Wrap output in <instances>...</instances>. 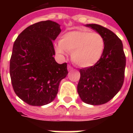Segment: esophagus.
<instances>
[{"instance_id":"obj_1","label":"esophagus","mask_w":133,"mask_h":133,"mask_svg":"<svg viewBox=\"0 0 133 133\" xmlns=\"http://www.w3.org/2000/svg\"><path fill=\"white\" fill-rule=\"evenodd\" d=\"M68 71H71V70H73V68L71 65H68Z\"/></svg>"}]
</instances>
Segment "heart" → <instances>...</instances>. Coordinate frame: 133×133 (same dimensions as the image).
Segmentation results:
<instances>
[{
  "label": "heart",
  "mask_w": 133,
  "mask_h": 133,
  "mask_svg": "<svg viewBox=\"0 0 133 133\" xmlns=\"http://www.w3.org/2000/svg\"><path fill=\"white\" fill-rule=\"evenodd\" d=\"M105 48L103 36L85 30L67 32L61 38L56 50L60 54L72 52L73 62L81 68L96 64L101 58Z\"/></svg>",
  "instance_id": "b5f03b06"
}]
</instances>
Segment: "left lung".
<instances>
[{
  "label": "left lung",
  "instance_id": "left-lung-1",
  "mask_svg": "<svg viewBox=\"0 0 133 133\" xmlns=\"http://www.w3.org/2000/svg\"><path fill=\"white\" fill-rule=\"evenodd\" d=\"M103 36L105 48L100 60L92 66L79 70L77 92L81 100L90 105L104 104L122 88L124 81L126 56L121 39L114 32L97 24H89Z\"/></svg>",
  "mask_w": 133,
  "mask_h": 133
}]
</instances>
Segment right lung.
Listing matches in <instances>:
<instances>
[{"instance_id":"1","label":"right lung","mask_w":133,"mask_h":133,"mask_svg":"<svg viewBox=\"0 0 133 133\" xmlns=\"http://www.w3.org/2000/svg\"><path fill=\"white\" fill-rule=\"evenodd\" d=\"M61 32L52 21H41L25 29L14 41L9 73L16 95L29 105L41 106L56 97L61 81L68 71L58 64L53 41Z\"/></svg>"}]
</instances>
